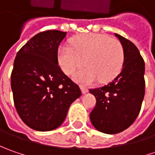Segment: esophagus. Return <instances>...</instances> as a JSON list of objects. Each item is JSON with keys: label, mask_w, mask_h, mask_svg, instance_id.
Listing matches in <instances>:
<instances>
[{"label": "esophagus", "mask_w": 155, "mask_h": 155, "mask_svg": "<svg viewBox=\"0 0 155 155\" xmlns=\"http://www.w3.org/2000/svg\"><path fill=\"white\" fill-rule=\"evenodd\" d=\"M81 90H82V92H83V93H87L88 91H89V89H88V88H86V87H84V86L81 87Z\"/></svg>", "instance_id": "esophagus-1"}]
</instances>
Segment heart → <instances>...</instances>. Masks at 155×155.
I'll list each match as a JSON object with an SVG mask.
<instances>
[{
  "instance_id": "b5f03b06",
  "label": "heart",
  "mask_w": 155,
  "mask_h": 155,
  "mask_svg": "<svg viewBox=\"0 0 155 155\" xmlns=\"http://www.w3.org/2000/svg\"><path fill=\"white\" fill-rule=\"evenodd\" d=\"M71 45H62L58 51L60 67L67 75L83 84H91L98 79L100 83L112 81L121 71L124 62L122 43L115 38L101 33H84L71 40Z\"/></svg>"
}]
</instances>
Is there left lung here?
Here are the masks:
<instances>
[{
  "mask_svg": "<svg viewBox=\"0 0 155 155\" xmlns=\"http://www.w3.org/2000/svg\"><path fill=\"white\" fill-rule=\"evenodd\" d=\"M122 43L124 62L121 72L107 85L91 89L97 104L90 114L93 126L105 134H117L131 126L140 113L145 95V63L130 40L115 33Z\"/></svg>",
  "mask_w": 155,
  "mask_h": 155,
  "instance_id": "8db88e82",
  "label": "left lung"
}]
</instances>
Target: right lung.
I'll return each instance as SVG.
<instances>
[{
  "label": "right lung",
  "mask_w": 155,
  "mask_h": 155,
  "mask_svg": "<svg viewBox=\"0 0 155 155\" xmlns=\"http://www.w3.org/2000/svg\"><path fill=\"white\" fill-rule=\"evenodd\" d=\"M66 32L36 34L17 52L11 73L15 109L29 128L50 131L64 121L70 105L81 96L78 84L58 65V45Z\"/></svg>",
  "instance_id": "1"
}]
</instances>
